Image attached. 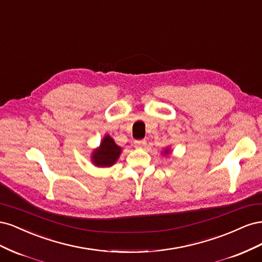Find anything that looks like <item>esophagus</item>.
Instances as JSON below:
<instances>
[{
  "label": "esophagus",
  "mask_w": 262,
  "mask_h": 262,
  "mask_svg": "<svg viewBox=\"0 0 262 262\" xmlns=\"http://www.w3.org/2000/svg\"><path fill=\"white\" fill-rule=\"evenodd\" d=\"M134 146L137 148H145L146 147V141L145 140H140L134 142Z\"/></svg>",
  "instance_id": "34e87169"
}]
</instances>
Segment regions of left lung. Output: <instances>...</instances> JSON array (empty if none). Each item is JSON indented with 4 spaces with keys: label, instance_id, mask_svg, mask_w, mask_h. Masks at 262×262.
<instances>
[{
    "label": "left lung",
    "instance_id": "8db88e82",
    "mask_svg": "<svg viewBox=\"0 0 262 262\" xmlns=\"http://www.w3.org/2000/svg\"><path fill=\"white\" fill-rule=\"evenodd\" d=\"M171 153V149L169 148V147H166L165 149H163V152H162V154L164 155V156H167V155H169Z\"/></svg>",
    "mask_w": 262,
    "mask_h": 262
}]
</instances>
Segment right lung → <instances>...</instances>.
Returning <instances> with one entry per match:
<instances>
[{
    "instance_id": "right-lung-1",
    "label": "right lung",
    "mask_w": 262,
    "mask_h": 262,
    "mask_svg": "<svg viewBox=\"0 0 262 262\" xmlns=\"http://www.w3.org/2000/svg\"><path fill=\"white\" fill-rule=\"evenodd\" d=\"M121 153L122 148L116 143L109 134H105V137L100 141L99 146L93 149L91 162L96 167H112L117 163Z\"/></svg>"
}]
</instances>
